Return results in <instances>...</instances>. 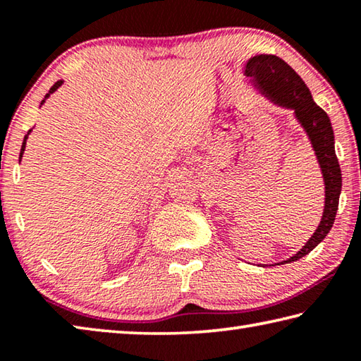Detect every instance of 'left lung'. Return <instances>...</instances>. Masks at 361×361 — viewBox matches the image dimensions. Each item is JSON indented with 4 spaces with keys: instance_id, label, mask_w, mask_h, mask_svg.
Listing matches in <instances>:
<instances>
[{
    "instance_id": "8db88e82",
    "label": "left lung",
    "mask_w": 361,
    "mask_h": 361,
    "mask_svg": "<svg viewBox=\"0 0 361 361\" xmlns=\"http://www.w3.org/2000/svg\"><path fill=\"white\" fill-rule=\"evenodd\" d=\"M245 75L252 78L255 87L269 100L295 111L298 122L312 143L325 181V207L319 228L296 255L286 261L277 262V264H285V262L298 261L312 252L333 228L342 188L341 167L334 151V133L328 114L314 102L301 76L285 60L269 54L255 56L248 59Z\"/></svg>"
}]
</instances>
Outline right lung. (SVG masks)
Returning a JSON list of instances; mask_svg holds the SVG:
<instances>
[{
	"instance_id": "1",
	"label": "right lung",
	"mask_w": 361,
	"mask_h": 361,
	"mask_svg": "<svg viewBox=\"0 0 361 361\" xmlns=\"http://www.w3.org/2000/svg\"><path fill=\"white\" fill-rule=\"evenodd\" d=\"M63 84V81H62V79H60V81H57L56 84H54L52 85V87H51V90H49V94H46V97H44V100H42L41 102V105H42V103H44L46 102V99H47V97L49 95H51V94H54V92H56V90L60 87V85H62ZM30 132H32V130H28V133ZM28 133H27V135H25V138H23V143H22V149H20V157L19 159H22V154H23V151H25V145H27V138H28Z\"/></svg>"
}]
</instances>
